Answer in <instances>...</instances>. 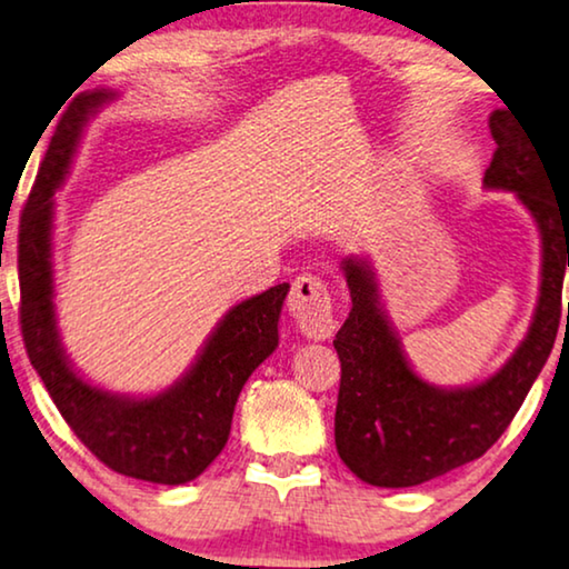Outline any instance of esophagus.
<instances>
[{
	"mask_svg": "<svg viewBox=\"0 0 569 569\" xmlns=\"http://www.w3.org/2000/svg\"><path fill=\"white\" fill-rule=\"evenodd\" d=\"M287 306H290L292 318L308 337L326 339L333 333L331 292L321 277L302 274L295 279Z\"/></svg>",
	"mask_w": 569,
	"mask_h": 569,
	"instance_id": "34e87169",
	"label": "esophagus"
}]
</instances>
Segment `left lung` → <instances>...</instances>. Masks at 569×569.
<instances>
[{"instance_id": "left-lung-1", "label": "left lung", "mask_w": 569, "mask_h": 569, "mask_svg": "<svg viewBox=\"0 0 569 569\" xmlns=\"http://www.w3.org/2000/svg\"><path fill=\"white\" fill-rule=\"evenodd\" d=\"M489 129L497 147L485 186L516 191L541 232L533 323L516 355L485 383L435 388L409 368L380 308L370 263L352 256L341 261L352 310L333 339L341 362L333 438L349 471L372 487H415L485 456L508 430L555 347L569 267V201L555 197L547 162L510 108L489 116Z\"/></svg>"}]
</instances>
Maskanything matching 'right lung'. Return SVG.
<instances>
[{
  "label": "right lung",
  "instance_id": "1",
  "mask_svg": "<svg viewBox=\"0 0 569 569\" xmlns=\"http://www.w3.org/2000/svg\"><path fill=\"white\" fill-rule=\"evenodd\" d=\"M111 90L77 96L53 131L20 214V329L26 352L59 415L98 461L131 479L186 485L220 456L240 388L279 345L277 323L290 284H277L230 308L193 368L150 399H129L90 386L67 362L53 316V191L64 181L88 116Z\"/></svg>",
  "mask_w": 569,
  "mask_h": 569
}]
</instances>
